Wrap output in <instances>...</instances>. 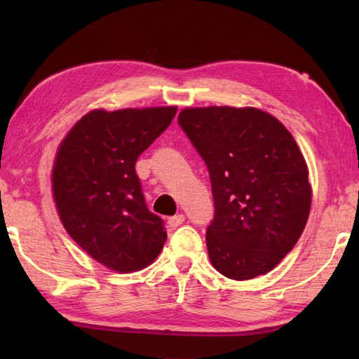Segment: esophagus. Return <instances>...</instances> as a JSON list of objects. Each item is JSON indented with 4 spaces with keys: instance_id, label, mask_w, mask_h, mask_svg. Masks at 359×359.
<instances>
[{
    "instance_id": "1",
    "label": "esophagus",
    "mask_w": 359,
    "mask_h": 359,
    "mask_svg": "<svg viewBox=\"0 0 359 359\" xmlns=\"http://www.w3.org/2000/svg\"><path fill=\"white\" fill-rule=\"evenodd\" d=\"M184 222H185V215H182V214L168 218V224H169V226H171V228H177V226H180V224L184 223Z\"/></svg>"
}]
</instances>
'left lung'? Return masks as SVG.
Wrapping results in <instances>:
<instances>
[{"label": "left lung", "instance_id": "1", "mask_svg": "<svg viewBox=\"0 0 359 359\" xmlns=\"http://www.w3.org/2000/svg\"><path fill=\"white\" fill-rule=\"evenodd\" d=\"M179 125L209 171L212 266L233 280L272 271L301 238L311 212L309 169L294 137L255 107H188Z\"/></svg>", "mask_w": 359, "mask_h": 359}]
</instances>
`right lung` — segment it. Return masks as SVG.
Masks as SVG:
<instances>
[{"label":"right lung","instance_id":"add662e5","mask_svg":"<svg viewBox=\"0 0 359 359\" xmlns=\"http://www.w3.org/2000/svg\"><path fill=\"white\" fill-rule=\"evenodd\" d=\"M175 112L172 106L96 109L58 147L52 190L60 220L90 257L121 274L154 263L166 242L165 222L145 204L135 165Z\"/></svg>","mask_w":359,"mask_h":359}]
</instances>
